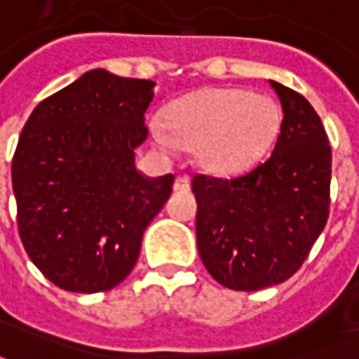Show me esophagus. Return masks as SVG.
Masks as SVG:
<instances>
[{
	"instance_id": "obj_1",
	"label": "esophagus",
	"mask_w": 359,
	"mask_h": 359,
	"mask_svg": "<svg viewBox=\"0 0 359 359\" xmlns=\"http://www.w3.org/2000/svg\"><path fill=\"white\" fill-rule=\"evenodd\" d=\"M172 188H175L177 192H188V190H190V180H188V177H177Z\"/></svg>"
}]
</instances>
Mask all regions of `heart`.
<instances>
[{"instance_id":"b5f03b06","label":"heart","mask_w":359,"mask_h":359,"mask_svg":"<svg viewBox=\"0 0 359 359\" xmlns=\"http://www.w3.org/2000/svg\"><path fill=\"white\" fill-rule=\"evenodd\" d=\"M278 126L280 113L269 97L242 88H208L171 103L165 123H149V134L165 154L192 148L205 171L234 175L264 156Z\"/></svg>"}]
</instances>
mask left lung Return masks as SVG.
Returning <instances> with one entry per match:
<instances>
[{
	"instance_id": "obj_1",
	"label": "left lung",
	"mask_w": 359,
	"mask_h": 359,
	"mask_svg": "<svg viewBox=\"0 0 359 359\" xmlns=\"http://www.w3.org/2000/svg\"><path fill=\"white\" fill-rule=\"evenodd\" d=\"M269 84L283 105L273 154L234 179H192L203 265L219 285L244 292L285 283L300 269L331 203V146L321 118L302 94Z\"/></svg>"
}]
</instances>
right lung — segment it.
Wrapping results in <instances>:
<instances>
[{
    "label": "right lung",
    "mask_w": 359,
    "mask_h": 359,
    "mask_svg": "<svg viewBox=\"0 0 359 359\" xmlns=\"http://www.w3.org/2000/svg\"><path fill=\"white\" fill-rule=\"evenodd\" d=\"M154 86L94 69L38 103L20 133L11 167L20 241L63 290L117 286L171 196L172 175L148 179L134 165Z\"/></svg>",
    "instance_id": "right-lung-1"
}]
</instances>
